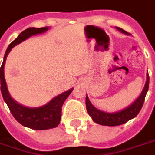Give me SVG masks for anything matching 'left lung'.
<instances>
[{
	"mask_svg": "<svg viewBox=\"0 0 155 155\" xmlns=\"http://www.w3.org/2000/svg\"><path fill=\"white\" fill-rule=\"evenodd\" d=\"M116 28L123 33L128 34L126 31H124L123 29L120 28ZM149 74H147V81L140 96H138L129 107L124 108L121 111L111 112V113L105 112V111L96 109L90 101L88 96H86L85 105H86V110L88 111V114L91 117V118L95 123H98L100 125H103V126H118V125L127 123V121L134 118L141 110L144 102L146 94L149 90Z\"/></svg>",
	"mask_w": 155,
	"mask_h": 155,
	"instance_id": "obj_1",
	"label": "left lung"
}]
</instances>
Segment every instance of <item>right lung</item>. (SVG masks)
Here are the masks:
<instances>
[{"mask_svg":"<svg viewBox=\"0 0 155 155\" xmlns=\"http://www.w3.org/2000/svg\"><path fill=\"white\" fill-rule=\"evenodd\" d=\"M48 27H44L41 28H29L21 32L13 42H12L6 49L4 55V59L0 70L1 78V91L2 97L8 106L10 111L15 119L22 126L27 127L35 130H46L50 128H54L60 123L62 106L66 98L72 92L73 88L68 90L67 91L61 93L59 96H55L49 102L39 107H27L21 104L17 103L10 96L8 89L6 86V82L4 76V66L6 63V56L8 55L12 48L17 44L23 42L31 36L40 34L46 32Z\"/></svg>","mask_w":155,"mask_h":155,"instance_id":"1","label":"right lung"}]
</instances>
